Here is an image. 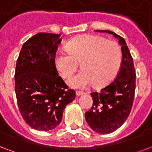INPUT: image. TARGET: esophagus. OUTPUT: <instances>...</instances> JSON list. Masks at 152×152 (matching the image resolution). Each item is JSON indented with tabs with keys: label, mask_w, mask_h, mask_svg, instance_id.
I'll use <instances>...</instances> for the list:
<instances>
[{
	"label": "esophagus",
	"mask_w": 152,
	"mask_h": 152,
	"mask_svg": "<svg viewBox=\"0 0 152 152\" xmlns=\"http://www.w3.org/2000/svg\"><path fill=\"white\" fill-rule=\"evenodd\" d=\"M84 94V92H82V91H76V95L77 96H80V95H83Z\"/></svg>",
	"instance_id": "obj_1"
}]
</instances>
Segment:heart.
I'll return each mask as SVG.
<instances>
[{
  "label": "heart",
  "mask_w": 152,
  "mask_h": 152,
  "mask_svg": "<svg viewBox=\"0 0 152 152\" xmlns=\"http://www.w3.org/2000/svg\"><path fill=\"white\" fill-rule=\"evenodd\" d=\"M66 50H59L54 58V66L63 78L71 76L80 63L78 74L69 77L67 84L83 89L94 84L103 86L118 74L122 62V50L118 43L95 35H85L69 41Z\"/></svg>",
  "instance_id": "1"
}]
</instances>
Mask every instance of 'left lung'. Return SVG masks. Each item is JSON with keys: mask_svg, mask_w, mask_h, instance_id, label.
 Here are the masks:
<instances>
[{"mask_svg": "<svg viewBox=\"0 0 152 152\" xmlns=\"http://www.w3.org/2000/svg\"><path fill=\"white\" fill-rule=\"evenodd\" d=\"M95 31L112 34L118 39L123 54L118 75L100 92L91 94L93 106L85 114L86 120L92 130L100 134H110L124 124L131 112L136 75L133 58L125 40L110 30Z\"/></svg>", "mask_w": 152, "mask_h": 152, "instance_id": "8db88e82", "label": "left lung"}]
</instances>
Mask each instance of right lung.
Here are the masks:
<instances>
[{
	"instance_id": "obj_1",
	"label": "right lung",
	"mask_w": 152,
	"mask_h": 152,
	"mask_svg": "<svg viewBox=\"0 0 152 152\" xmlns=\"http://www.w3.org/2000/svg\"><path fill=\"white\" fill-rule=\"evenodd\" d=\"M60 34L38 33L22 45L17 60L15 92L22 117L32 128L50 131L58 126L65 107L75 99L54 66Z\"/></svg>"
}]
</instances>
